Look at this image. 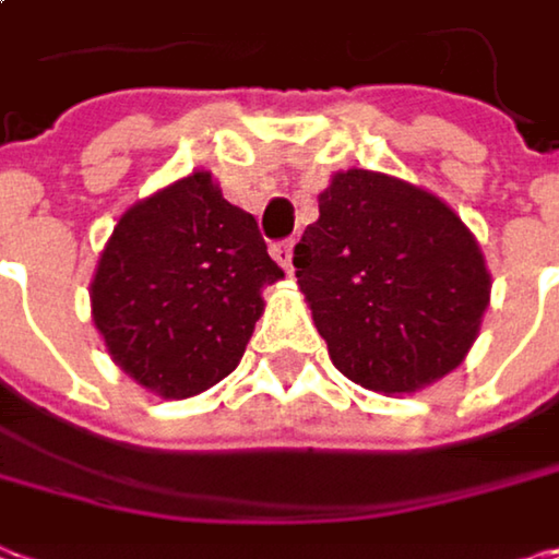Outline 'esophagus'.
Here are the masks:
<instances>
[{
  "label": "esophagus",
  "mask_w": 559,
  "mask_h": 559,
  "mask_svg": "<svg viewBox=\"0 0 559 559\" xmlns=\"http://www.w3.org/2000/svg\"><path fill=\"white\" fill-rule=\"evenodd\" d=\"M272 255H275V262H278L281 269L290 275V269H294V265H290V259H294V239L275 242V246H272Z\"/></svg>",
  "instance_id": "1"
}]
</instances>
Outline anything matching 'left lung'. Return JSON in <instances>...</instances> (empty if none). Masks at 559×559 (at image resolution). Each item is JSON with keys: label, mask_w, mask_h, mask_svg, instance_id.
Wrapping results in <instances>:
<instances>
[{"label": "left lung", "mask_w": 559, "mask_h": 559, "mask_svg": "<svg viewBox=\"0 0 559 559\" xmlns=\"http://www.w3.org/2000/svg\"><path fill=\"white\" fill-rule=\"evenodd\" d=\"M317 200L320 219L294 246V269L333 366L382 394L453 372L492 290L466 223L440 197L379 170H340Z\"/></svg>", "instance_id": "1"}]
</instances>
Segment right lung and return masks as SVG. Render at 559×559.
<instances>
[{"instance_id":"obj_1","label":"right lung","mask_w":559,"mask_h":559,"mask_svg":"<svg viewBox=\"0 0 559 559\" xmlns=\"http://www.w3.org/2000/svg\"><path fill=\"white\" fill-rule=\"evenodd\" d=\"M278 278L255 216L193 170L119 216L90 284L93 323L139 385L190 397L239 366Z\"/></svg>"}]
</instances>
